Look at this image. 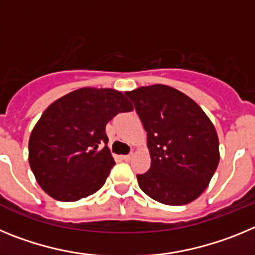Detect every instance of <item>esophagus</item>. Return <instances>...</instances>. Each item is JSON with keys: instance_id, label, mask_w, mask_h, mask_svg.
<instances>
[{"instance_id": "34e87169", "label": "esophagus", "mask_w": 255, "mask_h": 255, "mask_svg": "<svg viewBox=\"0 0 255 255\" xmlns=\"http://www.w3.org/2000/svg\"><path fill=\"white\" fill-rule=\"evenodd\" d=\"M131 157H132V154H126V155H123V159L124 161H130V159H131Z\"/></svg>"}]
</instances>
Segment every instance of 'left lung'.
<instances>
[{"label": "left lung", "mask_w": 255, "mask_h": 255, "mask_svg": "<svg viewBox=\"0 0 255 255\" xmlns=\"http://www.w3.org/2000/svg\"><path fill=\"white\" fill-rule=\"evenodd\" d=\"M125 94L147 131L150 167L136 175L141 190L167 206L197 199L220 162L212 121L190 97L167 85L140 87Z\"/></svg>", "instance_id": "obj_1"}]
</instances>
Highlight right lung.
I'll list each match as a JSON object with an SVG mask.
<instances>
[{"instance_id":"add662e5","label":"right lung","mask_w":255,"mask_h":255,"mask_svg":"<svg viewBox=\"0 0 255 255\" xmlns=\"http://www.w3.org/2000/svg\"><path fill=\"white\" fill-rule=\"evenodd\" d=\"M129 111L125 94L110 88H80L49 105L29 138V164L40 188L61 202L100 190L115 166L106 125Z\"/></svg>"}]
</instances>
